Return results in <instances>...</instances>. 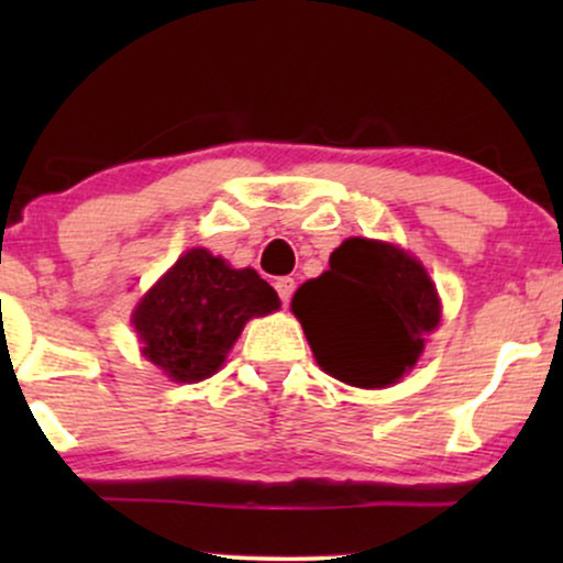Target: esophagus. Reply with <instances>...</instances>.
<instances>
[{
  "mask_svg": "<svg viewBox=\"0 0 563 563\" xmlns=\"http://www.w3.org/2000/svg\"><path fill=\"white\" fill-rule=\"evenodd\" d=\"M275 288H277V296H280V301L288 303L290 296H294V290H296V280H294V277H288V275L286 277H277Z\"/></svg>",
  "mask_w": 563,
  "mask_h": 563,
  "instance_id": "34e87169",
  "label": "esophagus"
}]
</instances>
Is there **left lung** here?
<instances>
[{"label":"left lung","instance_id":"obj_1","mask_svg":"<svg viewBox=\"0 0 563 563\" xmlns=\"http://www.w3.org/2000/svg\"><path fill=\"white\" fill-rule=\"evenodd\" d=\"M290 309L322 371L360 389H384L412 371L442 318L423 264L367 238L341 243L331 269L303 283Z\"/></svg>","mask_w":563,"mask_h":563}]
</instances>
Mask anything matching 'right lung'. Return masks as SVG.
I'll use <instances>...</instances> for the list:
<instances>
[{
    "label": "right lung",
    "mask_w": 563,
    "mask_h": 563,
    "mask_svg": "<svg viewBox=\"0 0 563 563\" xmlns=\"http://www.w3.org/2000/svg\"><path fill=\"white\" fill-rule=\"evenodd\" d=\"M280 307L275 288L251 267L190 249L142 296L132 314L142 354L172 380L214 376L251 318Z\"/></svg>",
    "instance_id": "right-lung-1"
}]
</instances>
